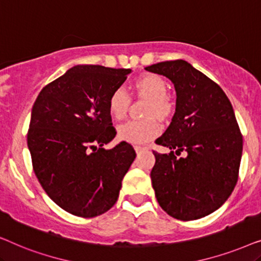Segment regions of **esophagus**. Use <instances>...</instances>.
Segmentation results:
<instances>
[{
  "label": "esophagus",
  "mask_w": 261,
  "mask_h": 261,
  "mask_svg": "<svg viewBox=\"0 0 261 261\" xmlns=\"http://www.w3.org/2000/svg\"><path fill=\"white\" fill-rule=\"evenodd\" d=\"M134 149H135V152L137 153H140L141 151H145L146 149V147H144V146H134Z\"/></svg>",
  "instance_id": "esophagus-1"
}]
</instances>
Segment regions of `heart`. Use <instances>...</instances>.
Listing matches in <instances>:
<instances>
[{"mask_svg": "<svg viewBox=\"0 0 261 261\" xmlns=\"http://www.w3.org/2000/svg\"><path fill=\"white\" fill-rule=\"evenodd\" d=\"M134 89L139 95L149 99L146 116L155 115L165 117L172 110V101L169 97L167 84L158 74L146 73L137 78L134 82ZM129 106V96L122 88H116L108 98V110L112 117L116 120L122 119L126 115ZM160 132V124L153 117L145 120H130L117 128V135L121 140L141 144L152 140Z\"/></svg>", "mask_w": 261, "mask_h": 261, "instance_id": "heart-1", "label": "heart"}]
</instances>
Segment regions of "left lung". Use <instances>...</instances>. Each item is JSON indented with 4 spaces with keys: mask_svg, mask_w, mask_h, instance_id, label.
Returning a JSON list of instances; mask_svg holds the SVG:
<instances>
[{
    "mask_svg": "<svg viewBox=\"0 0 261 261\" xmlns=\"http://www.w3.org/2000/svg\"><path fill=\"white\" fill-rule=\"evenodd\" d=\"M172 82L176 112L158 145L171 152H153L152 187L164 212L181 221L204 217L220 208L238 181L242 137L231 103L222 89L181 59L145 67ZM176 154L185 151L184 159Z\"/></svg>",
    "mask_w": 261,
    "mask_h": 261,
    "instance_id": "left-lung-1",
    "label": "left lung"
}]
</instances>
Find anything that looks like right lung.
I'll list each match as a JSON object with an SVG mask.
<instances>
[{"label":"right lung","instance_id":"right-lung-1","mask_svg":"<svg viewBox=\"0 0 261 261\" xmlns=\"http://www.w3.org/2000/svg\"><path fill=\"white\" fill-rule=\"evenodd\" d=\"M130 69L77 65L46 85L32 108L27 145L48 197L65 212L95 217L119 198L135 151L115 138L108 98Z\"/></svg>","mask_w":261,"mask_h":261}]
</instances>
